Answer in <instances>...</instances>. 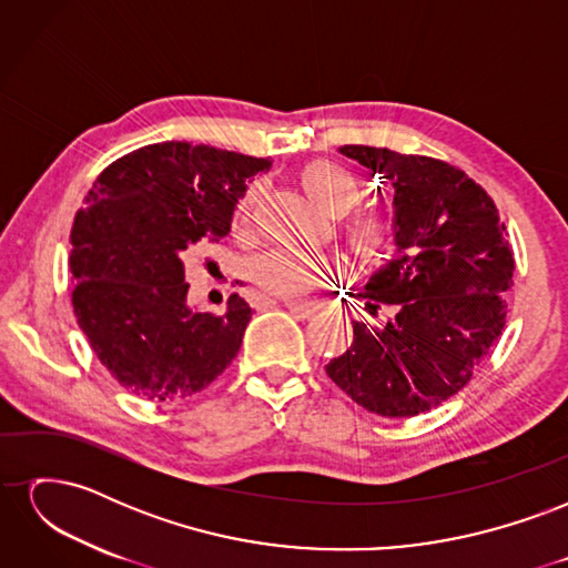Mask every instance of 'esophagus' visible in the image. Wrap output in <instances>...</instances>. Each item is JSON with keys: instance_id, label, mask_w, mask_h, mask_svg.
Returning a JSON list of instances; mask_svg holds the SVG:
<instances>
[{"instance_id": "obj_1", "label": "esophagus", "mask_w": 568, "mask_h": 568, "mask_svg": "<svg viewBox=\"0 0 568 568\" xmlns=\"http://www.w3.org/2000/svg\"><path fill=\"white\" fill-rule=\"evenodd\" d=\"M282 305L298 320H311L320 311V305L313 301H282Z\"/></svg>"}]
</instances>
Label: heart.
Masks as SVG:
<instances>
[{
  "label": "heart",
  "mask_w": 568,
  "mask_h": 568,
  "mask_svg": "<svg viewBox=\"0 0 568 568\" xmlns=\"http://www.w3.org/2000/svg\"><path fill=\"white\" fill-rule=\"evenodd\" d=\"M301 184L317 209L326 215H345L363 196V182L351 168L334 161H315L301 173ZM263 186L251 184L236 205L234 222L248 230L253 213L261 203ZM400 234V220L390 209H357L341 220V236L348 253L359 263H382L395 251ZM334 272V263L320 253L296 248H277L261 257L255 280L267 294L296 298L322 284Z\"/></svg>",
  "instance_id": "1"
}]
</instances>
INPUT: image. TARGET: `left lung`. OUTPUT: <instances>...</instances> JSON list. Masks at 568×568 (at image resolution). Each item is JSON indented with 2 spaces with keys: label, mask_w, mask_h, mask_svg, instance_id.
Here are the masks:
<instances>
[{
  "label": "left lung",
  "mask_w": 568,
  "mask_h": 568,
  "mask_svg": "<svg viewBox=\"0 0 568 568\" xmlns=\"http://www.w3.org/2000/svg\"><path fill=\"white\" fill-rule=\"evenodd\" d=\"M338 151L393 189L400 234L398 255L355 294L388 320H353L351 348L326 374L374 415L415 417L467 386L505 329L507 227L486 189L450 163L363 144Z\"/></svg>",
  "instance_id": "left-lung-1"
}]
</instances>
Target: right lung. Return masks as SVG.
<instances>
[{
	"mask_svg": "<svg viewBox=\"0 0 568 568\" xmlns=\"http://www.w3.org/2000/svg\"><path fill=\"white\" fill-rule=\"evenodd\" d=\"M272 161L205 144L125 153L84 196L71 232L73 313L113 379L153 403L209 388L242 348L251 305H186L184 255L227 236L246 184Z\"/></svg>",
	"mask_w": 568,
	"mask_h": 568,
	"instance_id": "1",
	"label": "right lung"
}]
</instances>
